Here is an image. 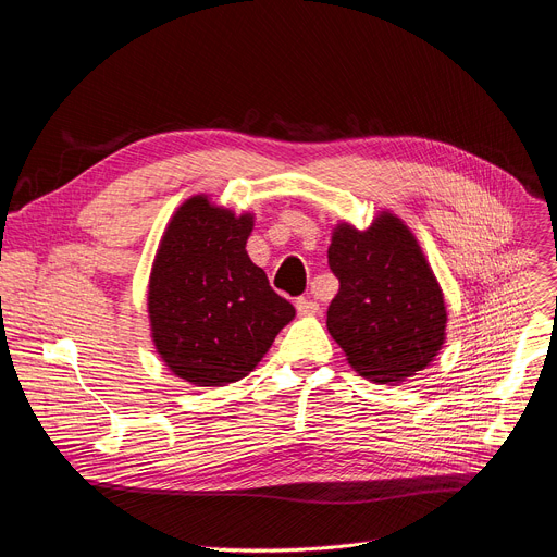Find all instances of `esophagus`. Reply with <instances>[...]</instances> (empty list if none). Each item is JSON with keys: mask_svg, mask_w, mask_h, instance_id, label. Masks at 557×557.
I'll list each match as a JSON object with an SVG mask.
<instances>
[{"mask_svg": "<svg viewBox=\"0 0 557 557\" xmlns=\"http://www.w3.org/2000/svg\"><path fill=\"white\" fill-rule=\"evenodd\" d=\"M297 310H299V314H304V317H312V314H317L319 312V304L314 301V299H306V297H301V299H297Z\"/></svg>", "mask_w": 557, "mask_h": 557, "instance_id": "34e87169", "label": "esophagus"}]
</instances>
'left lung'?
<instances>
[{
	"label": "left lung",
	"instance_id": "1",
	"mask_svg": "<svg viewBox=\"0 0 557 557\" xmlns=\"http://www.w3.org/2000/svg\"><path fill=\"white\" fill-rule=\"evenodd\" d=\"M329 265L339 292L325 325L359 375L394 384L432 364L445 344L443 289L398 215L380 211L364 232L339 222Z\"/></svg>",
	"mask_w": 557,
	"mask_h": 557
}]
</instances>
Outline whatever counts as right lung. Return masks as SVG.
<instances>
[{
  "label": "right lung",
  "mask_w": 557,
  "mask_h": 557,
  "mask_svg": "<svg viewBox=\"0 0 557 557\" xmlns=\"http://www.w3.org/2000/svg\"><path fill=\"white\" fill-rule=\"evenodd\" d=\"M253 213L193 195L163 232L148 281L150 337L161 362L195 386L249 375L297 310L245 249Z\"/></svg>",
  "instance_id": "obj_1"
}]
</instances>
